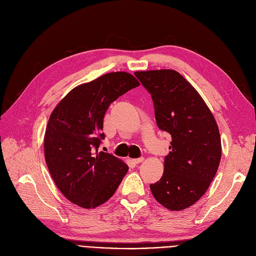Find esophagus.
<instances>
[{
  "label": "esophagus",
  "mask_w": 256,
  "mask_h": 256,
  "mask_svg": "<svg viewBox=\"0 0 256 256\" xmlns=\"http://www.w3.org/2000/svg\"><path fill=\"white\" fill-rule=\"evenodd\" d=\"M143 160H144V157H140V158L134 159L132 161H134V163H136V164H139V163H141Z\"/></svg>",
  "instance_id": "34e87169"
}]
</instances>
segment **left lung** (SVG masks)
Returning <instances> with one entry per match:
<instances>
[{
  "label": "left lung",
  "instance_id": "8db88e82",
  "mask_svg": "<svg viewBox=\"0 0 256 256\" xmlns=\"http://www.w3.org/2000/svg\"><path fill=\"white\" fill-rule=\"evenodd\" d=\"M152 95L160 130L172 136L161 179L150 184L157 201L172 211L194 205L208 190L220 161L218 128L196 88L174 70L135 72Z\"/></svg>",
  "mask_w": 256,
  "mask_h": 256
}]
</instances>
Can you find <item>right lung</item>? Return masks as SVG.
<instances>
[{
    "label": "right lung",
    "instance_id": "obj_1",
    "mask_svg": "<svg viewBox=\"0 0 256 256\" xmlns=\"http://www.w3.org/2000/svg\"><path fill=\"white\" fill-rule=\"evenodd\" d=\"M138 86L130 73H108L74 88L51 113L45 159L54 183L73 204L91 209L106 203L126 174L124 161L98 148L108 108Z\"/></svg>",
    "mask_w": 256,
    "mask_h": 256
}]
</instances>
